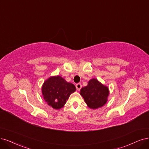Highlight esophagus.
<instances>
[{
    "mask_svg": "<svg viewBox=\"0 0 149 149\" xmlns=\"http://www.w3.org/2000/svg\"><path fill=\"white\" fill-rule=\"evenodd\" d=\"M75 86H76V88H77V90H80L81 88V85L80 84H76V85H75Z\"/></svg>",
    "mask_w": 149,
    "mask_h": 149,
    "instance_id": "esophagus-1",
    "label": "esophagus"
}]
</instances>
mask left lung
Listing matches in <instances>:
<instances>
[{
	"label": "left lung",
	"mask_w": 149,
	"mask_h": 149,
	"mask_svg": "<svg viewBox=\"0 0 149 149\" xmlns=\"http://www.w3.org/2000/svg\"><path fill=\"white\" fill-rule=\"evenodd\" d=\"M80 95L90 108L95 109L101 107L107 102L109 89L97 79L90 80L88 85L82 88Z\"/></svg>",
	"instance_id": "1"
}]
</instances>
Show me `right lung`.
<instances>
[{"instance_id": "obj_1", "label": "right lung", "mask_w": 149, "mask_h": 149, "mask_svg": "<svg viewBox=\"0 0 149 149\" xmlns=\"http://www.w3.org/2000/svg\"><path fill=\"white\" fill-rule=\"evenodd\" d=\"M74 85L66 81L60 76H54L47 80L42 86L44 100L53 109L62 108L71 93L75 91Z\"/></svg>"}]
</instances>
